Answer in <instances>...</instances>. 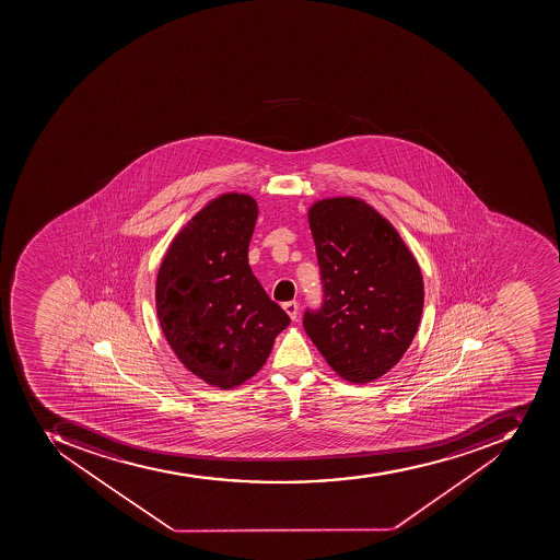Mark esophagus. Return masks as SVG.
<instances>
[{
  "instance_id": "obj_1",
  "label": "esophagus",
  "mask_w": 560,
  "mask_h": 560,
  "mask_svg": "<svg viewBox=\"0 0 560 560\" xmlns=\"http://www.w3.org/2000/svg\"><path fill=\"white\" fill-rule=\"evenodd\" d=\"M283 310H285L287 315L295 320L298 318V303L295 301H289V303H283Z\"/></svg>"
}]
</instances>
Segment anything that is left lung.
I'll return each mask as SVG.
<instances>
[{"label":"left lung","instance_id":"8db88e82","mask_svg":"<svg viewBox=\"0 0 560 560\" xmlns=\"http://www.w3.org/2000/svg\"><path fill=\"white\" fill-rule=\"evenodd\" d=\"M324 300L303 326L327 364L368 384L401 361L419 330L423 278L394 225L357 198L310 208Z\"/></svg>","mask_w":560,"mask_h":560}]
</instances>
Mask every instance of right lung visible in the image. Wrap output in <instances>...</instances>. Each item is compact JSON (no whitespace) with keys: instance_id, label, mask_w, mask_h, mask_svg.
<instances>
[{"instance_id":"1","label":"right lung","mask_w":560,"mask_h":560,"mask_svg":"<svg viewBox=\"0 0 560 560\" xmlns=\"http://www.w3.org/2000/svg\"><path fill=\"white\" fill-rule=\"evenodd\" d=\"M257 213L247 195L210 201L176 234L155 282L159 324L173 352L224 390L256 375L291 324L248 266Z\"/></svg>"}]
</instances>
